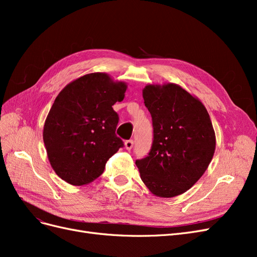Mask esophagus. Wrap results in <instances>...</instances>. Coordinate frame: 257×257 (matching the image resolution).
Returning <instances> with one entry per match:
<instances>
[{
  "mask_svg": "<svg viewBox=\"0 0 257 257\" xmlns=\"http://www.w3.org/2000/svg\"><path fill=\"white\" fill-rule=\"evenodd\" d=\"M124 145H125V148H126V150H132V148H133V146H134V142H133V139H130V141H126L125 143H124Z\"/></svg>",
  "mask_w": 257,
  "mask_h": 257,
  "instance_id": "obj_1",
  "label": "esophagus"
}]
</instances>
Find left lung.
I'll return each mask as SVG.
<instances>
[{
  "mask_svg": "<svg viewBox=\"0 0 257 257\" xmlns=\"http://www.w3.org/2000/svg\"><path fill=\"white\" fill-rule=\"evenodd\" d=\"M143 96L152 118L153 142L148 155L136 160L141 178L154 195H180L198 181L213 158L211 120L203 103L177 84H149Z\"/></svg>",
  "mask_w": 257,
  "mask_h": 257,
  "instance_id": "8db88e82",
  "label": "left lung"
}]
</instances>
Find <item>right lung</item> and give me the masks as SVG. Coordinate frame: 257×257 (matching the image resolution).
Here are the masks:
<instances>
[{
  "mask_svg": "<svg viewBox=\"0 0 257 257\" xmlns=\"http://www.w3.org/2000/svg\"><path fill=\"white\" fill-rule=\"evenodd\" d=\"M126 91L104 73H92L62 90L46 119L44 144L56 174L83 185L103 174L106 162L124 146L115 135L119 115L112 106Z\"/></svg>",
  "mask_w": 257,
  "mask_h": 257,
  "instance_id": "right-lung-1",
  "label": "right lung"
}]
</instances>
